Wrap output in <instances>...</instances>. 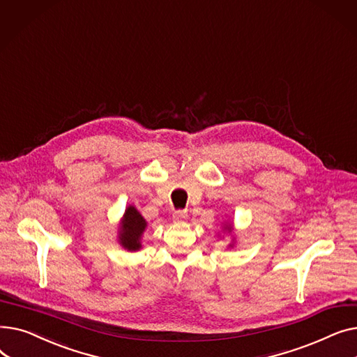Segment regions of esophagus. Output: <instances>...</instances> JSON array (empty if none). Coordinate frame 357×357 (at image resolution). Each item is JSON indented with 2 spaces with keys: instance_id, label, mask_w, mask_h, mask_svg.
<instances>
[{
  "instance_id": "1",
  "label": "esophagus",
  "mask_w": 357,
  "mask_h": 357,
  "mask_svg": "<svg viewBox=\"0 0 357 357\" xmlns=\"http://www.w3.org/2000/svg\"><path fill=\"white\" fill-rule=\"evenodd\" d=\"M186 218H188V211L178 210V211L174 213V221L175 222H185Z\"/></svg>"
}]
</instances>
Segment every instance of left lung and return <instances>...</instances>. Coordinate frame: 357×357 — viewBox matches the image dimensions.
<instances>
[{"label": "left lung", "mask_w": 357, "mask_h": 357, "mask_svg": "<svg viewBox=\"0 0 357 357\" xmlns=\"http://www.w3.org/2000/svg\"><path fill=\"white\" fill-rule=\"evenodd\" d=\"M222 231H226L229 234H231V243L229 245V248H234V243H236V236H234V224L233 221H226L222 224Z\"/></svg>", "instance_id": "8db88e82"}]
</instances>
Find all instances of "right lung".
I'll use <instances>...</instances> for the list:
<instances>
[{"label": "right lung", "mask_w": 357, "mask_h": 357, "mask_svg": "<svg viewBox=\"0 0 357 357\" xmlns=\"http://www.w3.org/2000/svg\"><path fill=\"white\" fill-rule=\"evenodd\" d=\"M147 229V221L133 205L126 207L120 220L117 241L127 252H139L142 249V237Z\"/></svg>", "instance_id": "1"}]
</instances>
